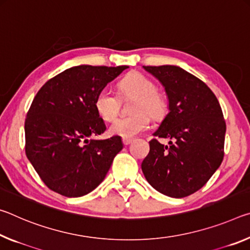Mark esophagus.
<instances>
[{
  "instance_id": "obj_1",
  "label": "esophagus",
  "mask_w": 250,
  "mask_h": 250,
  "mask_svg": "<svg viewBox=\"0 0 250 250\" xmlns=\"http://www.w3.org/2000/svg\"><path fill=\"white\" fill-rule=\"evenodd\" d=\"M132 142H133V138H127V137L123 138V144L124 145H129Z\"/></svg>"
}]
</instances>
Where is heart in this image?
Instances as JSON below:
<instances>
[{
  "label": "heart",
  "instance_id": "heart-1",
  "mask_svg": "<svg viewBox=\"0 0 250 250\" xmlns=\"http://www.w3.org/2000/svg\"><path fill=\"white\" fill-rule=\"evenodd\" d=\"M120 96L125 98L135 96L130 104L129 116L118 117L109 126V134L122 137H133L148 128L149 117L159 121L167 113V100L156 91V85L142 73L132 72L118 83ZM98 116L105 121H112L120 109V98L108 88L97 93L94 101Z\"/></svg>",
  "mask_w": 250,
  "mask_h": 250
}]
</instances>
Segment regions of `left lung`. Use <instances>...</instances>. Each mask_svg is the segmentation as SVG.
<instances>
[{"label":"left lung","mask_w":250,"mask_h":250,"mask_svg":"<svg viewBox=\"0 0 250 250\" xmlns=\"http://www.w3.org/2000/svg\"><path fill=\"white\" fill-rule=\"evenodd\" d=\"M161 82L169 113L153 135L169 138L168 146L153 138L142 163L145 178L166 196L183 198L208 182L224 158L226 123L211 89L174 65L143 66Z\"/></svg>","instance_id":"left-lung-1"}]
</instances>
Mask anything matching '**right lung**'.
<instances>
[{
  "label": "right lung",
  "instance_id": "add662e5",
  "mask_svg": "<svg viewBox=\"0 0 250 250\" xmlns=\"http://www.w3.org/2000/svg\"><path fill=\"white\" fill-rule=\"evenodd\" d=\"M128 66L79 65L48 80L25 120V153L43 183L65 197H81L100 185L123 148L122 138L95 140L106 130L94 101Z\"/></svg>",
  "mask_w": 250,
  "mask_h": 250
}]
</instances>
